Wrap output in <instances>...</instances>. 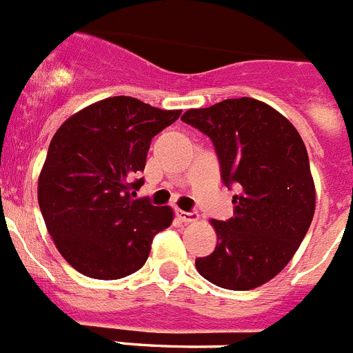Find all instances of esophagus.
Listing matches in <instances>:
<instances>
[{
	"mask_svg": "<svg viewBox=\"0 0 353 353\" xmlns=\"http://www.w3.org/2000/svg\"><path fill=\"white\" fill-rule=\"evenodd\" d=\"M176 216L181 220V222H185V223L197 222V219H199V214L188 213V211H183V210H176Z\"/></svg>",
	"mask_w": 353,
	"mask_h": 353,
	"instance_id": "esophagus-1",
	"label": "esophagus"
}]
</instances>
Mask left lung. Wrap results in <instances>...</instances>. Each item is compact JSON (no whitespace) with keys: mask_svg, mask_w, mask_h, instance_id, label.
Returning <instances> with one entry per match:
<instances>
[{"mask_svg":"<svg viewBox=\"0 0 353 353\" xmlns=\"http://www.w3.org/2000/svg\"><path fill=\"white\" fill-rule=\"evenodd\" d=\"M181 121L208 134L222 181L234 186V214L210 220L216 247L195 266L225 290L263 286L291 261L311 225L316 190L307 149L283 113L252 97L192 108Z\"/></svg>","mask_w":353,"mask_h":353,"instance_id":"left-lung-1","label":"left lung"}]
</instances>
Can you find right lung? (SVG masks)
<instances>
[{
	"label": "right lung",
	"instance_id": "right-lung-1",
	"mask_svg": "<svg viewBox=\"0 0 353 353\" xmlns=\"http://www.w3.org/2000/svg\"><path fill=\"white\" fill-rule=\"evenodd\" d=\"M179 115L115 96L58 128L37 195L58 252L79 274L101 281L133 274L147 261L152 238L172 223V208L133 197L152 137Z\"/></svg>",
	"mask_w": 353,
	"mask_h": 353
}]
</instances>
